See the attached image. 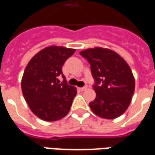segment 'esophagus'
Instances as JSON below:
<instances>
[{"instance_id":"34e87169","label":"esophagus","mask_w":155,"mask_h":155,"mask_svg":"<svg viewBox=\"0 0 155 155\" xmlns=\"http://www.w3.org/2000/svg\"><path fill=\"white\" fill-rule=\"evenodd\" d=\"M88 89L87 86H84V87H82V88H79V90L81 91H86Z\"/></svg>"}]
</instances>
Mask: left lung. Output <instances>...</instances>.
<instances>
[{"mask_svg": "<svg viewBox=\"0 0 155 155\" xmlns=\"http://www.w3.org/2000/svg\"><path fill=\"white\" fill-rule=\"evenodd\" d=\"M91 64L96 97L89 104L98 116L112 120L123 114L133 96L135 81L130 65L110 49L90 48L80 52Z\"/></svg>", "mask_w": 155, "mask_h": 155, "instance_id": "obj_1", "label": "left lung"}]
</instances>
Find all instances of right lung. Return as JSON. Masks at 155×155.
Returning <instances> with one entry per match:
<instances>
[{
    "label": "right lung",
    "mask_w": 155,
    "mask_h": 155,
    "mask_svg": "<svg viewBox=\"0 0 155 155\" xmlns=\"http://www.w3.org/2000/svg\"><path fill=\"white\" fill-rule=\"evenodd\" d=\"M75 52L64 46H48L35 54L29 61L21 79V91L31 110L45 121L61 120L69 113L77 94L74 86L60 84L62 66Z\"/></svg>",
    "instance_id": "obj_1"
}]
</instances>
